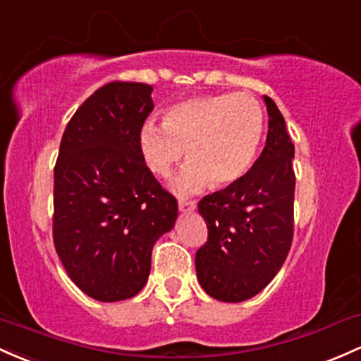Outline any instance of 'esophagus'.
<instances>
[{
    "label": "esophagus",
    "instance_id": "esophagus-1",
    "mask_svg": "<svg viewBox=\"0 0 361 361\" xmlns=\"http://www.w3.org/2000/svg\"><path fill=\"white\" fill-rule=\"evenodd\" d=\"M197 204L193 200H188V199H178V209H180V212H193L195 211Z\"/></svg>",
    "mask_w": 361,
    "mask_h": 361
}]
</instances>
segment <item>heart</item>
Wrapping results in <instances>:
<instances>
[{"label": "heart", "mask_w": 361, "mask_h": 361, "mask_svg": "<svg viewBox=\"0 0 361 361\" xmlns=\"http://www.w3.org/2000/svg\"><path fill=\"white\" fill-rule=\"evenodd\" d=\"M264 133V111L250 94L197 96L174 104L164 125L147 121L138 133L142 157L152 173L168 176L183 157L188 162L173 180L180 193L211 183H236L252 166Z\"/></svg>", "instance_id": "obj_1"}]
</instances>
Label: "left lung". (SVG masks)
<instances>
[{
    "instance_id": "1",
    "label": "left lung",
    "mask_w": 361,
    "mask_h": 361,
    "mask_svg": "<svg viewBox=\"0 0 361 361\" xmlns=\"http://www.w3.org/2000/svg\"><path fill=\"white\" fill-rule=\"evenodd\" d=\"M264 102L269 132L259 159L236 183L199 202L209 236L197 250V277L219 302H245L262 291L291 248L295 145L276 102L267 96Z\"/></svg>"
}]
</instances>
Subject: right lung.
I'll return each instance as SVG.
<instances>
[{"instance_id": "add662e5", "label": "right lung", "mask_w": 361, "mask_h": 361, "mask_svg": "<svg viewBox=\"0 0 361 361\" xmlns=\"http://www.w3.org/2000/svg\"><path fill=\"white\" fill-rule=\"evenodd\" d=\"M152 85L111 82L80 106L54 166V248L70 279L97 302L135 296L152 247L171 231L176 199L142 157L138 133Z\"/></svg>"}]
</instances>
